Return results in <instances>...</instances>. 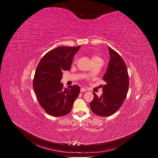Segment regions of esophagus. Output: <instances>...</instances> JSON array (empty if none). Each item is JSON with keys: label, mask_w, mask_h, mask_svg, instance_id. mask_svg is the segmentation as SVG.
I'll use <instances>...</instances> for the list:
<instances>
[{"label": "esophagus", "mask_w": 158, "mask_h": 158, "mask_svg": "<svg viewBox=\"0 0 158 158\" xmlns=\"http://www.w3.org/2000/svg\"><path fill=\"white\" fill-rule=\"evenodd\" d=\"M86 91H87V90H86L85 89H84V88H83V87H81V92L83 93V92H85Z\"/></svg>", "instance_id": "esophagus-1"}]
</instances>
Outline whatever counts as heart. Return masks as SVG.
<instances>
[{
    "mask_svg": "<svg viewBox=\"0 0 158 158\" xmlns=\"http://www.w3.org/2000/svg\"><path fill=\"white\" fill-rule=\"evenodd\" d=\"M92 60L93 61H98V60H100V61H102V59L100 57H99V56H94V57H93V58H92Z\"/></svg>",
    "mask_w": 158,
    "mask_h": 158,
    "instance_id": "b5f03b06",
    "label": "heart"
}]
</instances>
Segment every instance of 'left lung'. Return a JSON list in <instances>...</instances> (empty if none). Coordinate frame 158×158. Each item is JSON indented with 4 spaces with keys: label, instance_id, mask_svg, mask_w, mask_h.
I'll return each mask as SVG.
<instances>
[{
    "label": "left lung",
    "instance_id": "8db88e82",
    "mask_svg": "<svg viewBox=\"0 0 158 158\" xmlns=\"http://www.w3.org/2000/svg\"><path fill=\"white\" fill-rule=\"evenodd\" d=\"M110 60L102 79L106 82L102 86L103 93L98 97L93 93L94 99L90 107L98 116L107 117L120 108L125 100L129 88V76L127 66L121 56L108 48Z\"/></svg>",
    "mask_w": 158,
    "mask_h": 158
}]
</instances>
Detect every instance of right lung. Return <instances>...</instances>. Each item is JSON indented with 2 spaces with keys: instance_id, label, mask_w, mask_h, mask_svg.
Instances as JSON below:
<instances>
[{
  "instance_id": "add662e5",
  "label": "right lung",
  "mask_w": 158,
  "mask_h": 158,
  "mask_svg": "<svg viewBox=\"0 0 158 158\" xmlns=\"http://www.w3.org/2000/svg\"><path fill=\"white\" fill-rule=\"evenodd\" d=\"M80 47H58L45 54L38 64L33 87L40 105L51 116L69 114L80 93L79 86L64 88L60 82L62 71L70 70L73 57Z\"/></svg>"
}]
</instances>
